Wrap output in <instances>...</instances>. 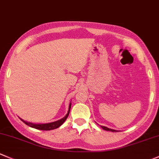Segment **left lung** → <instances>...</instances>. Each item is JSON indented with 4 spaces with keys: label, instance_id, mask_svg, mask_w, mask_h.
I'll use <instances>...</instances> for the list:
<instances>
[{
    "label": "left lung",
    "instance_id": "1",
    "mask_svg": "<svg viewBox=\"0 0 159 159\" xmlns=\"http://www.w3.org/2000/svg\"><path fill=\"white\" fill-rule=\"evenodd\" d=\"M101 128L103 129L104 130H107V131H111V132H117V130H115V129H110V128H107L106 127V126H101Z\"/></svg>",
    "mask_w": 159,
    "mask_h": 159
}]
</instances>
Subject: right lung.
Here are the masks:
<instances>
[{"instance_id":"add662e5","label":"right lung","mask_w":159,"mask_h":159,"mask_svg":"<svg viewBox=\"0 0 159 159\" xmlns=\"http://www.w3.org/2000/svg\"><path fill=\"white\" fill-rule=\"evenodd\" d=\"M71 103H69V107H68V111L67 113V114L66 116H64L63 118L61 119L57 120V121H55L52 122V123H30V122H26L25 120H23L22 119H20L23 123H25L26 125L27 126H30L32 128H35V129H40V130H52V129H57L61 125H62L64 123V122L66 121L67 117L68 116L70 113V110H71Z\"/></svg>"}]
</instances>
